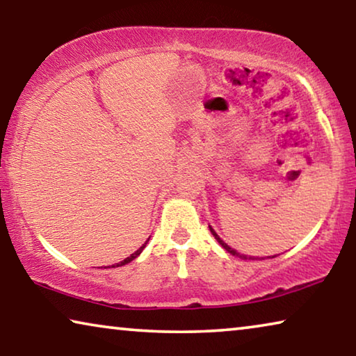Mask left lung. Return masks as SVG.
Listing matches in <instances>:
<instances>
[{
    "label": "left lung",
    "mask_w": 356,
    "mask_h": 356,
    "mask_svg": "<svg viewBox=\"0 0 356 356\" xmlns=\"http://www.w3.org/2000/svg\"><path fill=\"white\" fill-rule=\"evenodd\" d=\"M209 227H210V226H209ZM210 232H212V234H213V237H215L216 240H218V243H220V245L222 246V248H225V250H226L227 252H231V254H232V256H240V254H238V252H237L236 250H232V248H231V246H227V245H226L225 242H222V240H221V238H220L218 236H216V232L213 231V229H212V227H210ZM240 257H243V259H246V256H240ZM273 257H275V256H273ZM250 259H256V257H250Z\"/></svg>",
    "instance_id": "1"
}]
</instances>
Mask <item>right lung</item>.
<instances>
[{"instance_id": "add662e5", "label": "right lung", "mask_w": 356, "mask_h": 356, "mask_svg": "<svg viewBox=\"0 0 356 356\" xmlns=\"http://www.w3.org/2000/svg\"><path fill=\"white\" fill-rule=\"evenodd\" d=\"M149 242V238L146 240V243ZM146 243H144L143 246H141V248L140 250H136L135 252H134V254H131L130 257H127V259H124V261L122 262H119V264H116V267H122V265H125V264H129V262H131V261H134V259H136L138 256H140L141 254V251L144 250V246H146Z\"/></svg>"}]
</instances>
